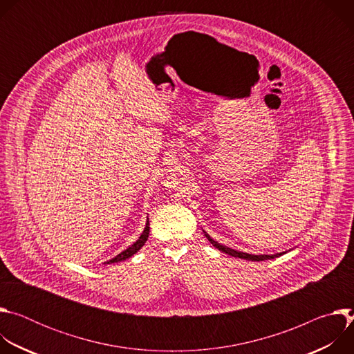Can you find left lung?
Wrapping results in <instances>:
<instances>
[{
	"label": "left lung",
	"instance_id": "1",
	"mask_svg": "<svg viewBox=\"0 0 354 354\" xmlns=\"http://www.w3.org/2000/svg\"><path fill=\"white\" fill-rule=\"evenodd\" d=\"M206 238L210 241V243H213V246H216L218 250L224 252V254L227 255H231L234 258H241V259H245V261H252V262H261V261H268V259H274L277 257H281L283 254H286V252H280V254H274V255H252V254H246V252H241V250H235V249H231L225 245H221L218 243L217 241H214L206 231H203Z\"/></svg>",
	"mask_w": 354,
	"mask_h": 354
}]
</instances>
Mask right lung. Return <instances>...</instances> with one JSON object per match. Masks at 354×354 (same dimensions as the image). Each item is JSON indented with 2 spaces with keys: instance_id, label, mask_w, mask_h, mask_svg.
Returning a JSON list of instances; mask_svg holds the SVG:
<instances>
[{
  "instance_id": "1",
  "label": "right lung",
  "mask_w": 354,
  "mask_h": 354,
  "mask_svg": "<svg viewBox=\"0 0 354 354\" xmlns=\"http://www.w3.org/2000/svg\"><path fill=\"white\" fill-rule=\"evenodd\" d=\"M148 235H149V223H148V218H147L145 228H144L142 234L140 235V238H138L131 246H129L127 249H124L123 252H120V254H119L118 257H115L113 259H111V261H108V262H105V263H108V265H111V263H118V262H122V261H126V259L131 258V257L136 254V252H138V250L144 246L145 241L148 239Z\"/></svg>"
}]
</instances>
